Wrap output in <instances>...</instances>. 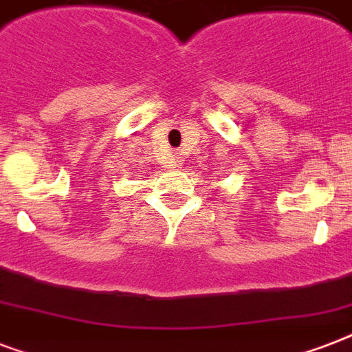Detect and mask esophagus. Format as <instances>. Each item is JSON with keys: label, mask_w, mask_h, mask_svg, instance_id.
<instances>
[{"label": "esophagus", "mask_w": 352, "mask_h": 352, "mask_svg": "<svg viewBox=\"0 0 352 352\" xmlns=\"http://www.w3.org/2000/svg\"><path fill=\"white\" fill-rule=\"evenodd\" d=\"M171 160H173V164H171V166H173V168H179V166H182V159H181V157H179V155H175V157H173V159H171Z\"/></svg>", "instance_id": "esophagus-1"}]
</instances>
